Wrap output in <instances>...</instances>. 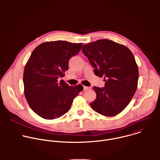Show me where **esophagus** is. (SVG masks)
<instances>
[{
	"mask_svg": "<svg viewBox=\"0 0 160 160\" xmlns=\"http://www.w3.org/2000/svg\"><path fill=\"white\" fill-rule=\"evenodd\" d=\"M90 88L89 87H87V86H83V90H89Z\"/></svg>",
	"mask_w": 160,
	"mask_h": 160,
	"instance_id": "34e87169",
	"label": "esophagus"
}]
</instances>
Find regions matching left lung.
<instances>
[{
    "mask_svg": "<svg viewBox=\"0 0 160 160\" xmlns=\"http://www.w3.org/2000/svg\"><path fill=\"white\" fill-rule=\"evenodd\" d=\"M82 52L94 68V73L104 77L103 88L94 87L96 99L90 104L106 117L121 112L130 103L138 88L139 70L134 56L123 45L101 39L83 45Z\"/></svg>",
    "mask_w": 160,
    "mask_h": 160,
    "instance_id": "8db88e82",
    "label": "left lung"
}]
</instances>
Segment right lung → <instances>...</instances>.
<instances>
[{
	"label": "right lung",
	"mask_w": 160,
	"mask_h": 160,
	"mask_svg": "<svg viewBox=\"0 0 160 160\" xmlns=\"http://www.w3.org/2000/svg\"><path fill=\"white\" fill-rule=\"evenodd\" d=\"M82 45L46 42L32 52L24 69V94L30 108L40 117L53 120L64 115L83 90L80 84L72 87L62 80L58 82L68 70L70 59L80 52Z\"/></svg>",
	"instance_id": "obj_1"
}]
</instances>
